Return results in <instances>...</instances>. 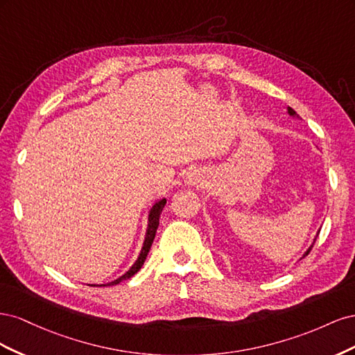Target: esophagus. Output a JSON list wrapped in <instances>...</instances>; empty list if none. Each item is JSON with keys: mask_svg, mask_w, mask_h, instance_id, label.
Segmentation results:
<instances>
[{"mask_svg": "<svg viewBox=\"0 0 355 355\" xmlns=\"http://www.w3.org/2000/svg\"><path fill=\"white\" fill-rule=\"evenodd\" d=\"M187 184L188 185H194V187H202L204 185V180L201 176H198L197 173H191L187 178Z\"/></svg>", "mask_w": 355, "mask_h": 355, "instance_id": "obj_1", "label": "esophagus"}]
</instances>
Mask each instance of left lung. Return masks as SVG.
<instances>
[{"label": "left lung", "mask_w": 355, "mask_h": 355, "mask_svg": "<svg viewBox=\"0 0 355 355\" xmlns=\"http://www.w3.org/2000/svg\"><path fill=\"white\" fill-rule=\"evenodd\" d=\"M287 114H288V115H290V116H297V114H296V112H295V111H293V110H292V108H290V106H287ZM318 232H320V231H318ZM318 232H317V235H315V239H314V241H313V244H314V243H315V240H317V237H318ZM313 244H311V245H309V247H308V250H306V252H305V253H304V256H302V257H305V256H306V254H308V253H309V252H311V249H313Z\"/></svg>", "instance_id": "left-lung-1"}]
</instances>
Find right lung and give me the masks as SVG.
I'll return each instance as SVG.
<instances>
[{"instance_id": "right-lung-1", "label": "right lung", "mask_w": 355, "mask_h": 355, "mask_svg": "<svg viewBox=\"0 0 355 355\" xmlns=\"http://www.w3.org/2000/svg\"><path fill=\"white\" fill-rule=\"evenodd\" d=\"M164 206H166V198H158V200L154 201L153 207L149 209V213H148V228H146L142 250H141V253H139L136 262L130 266V270L125 271L121 277H118L116 280H114L111 283H106V284H90V286H115L118 283H121L123 280H128V278H132L136 272H139V270H141V268L145 263V261H146V256H148L149 250H151V245H153L154 239H155V232H157V228H158V225H159V214H161V211H163Z\"/></svg>"}]
</instances>
